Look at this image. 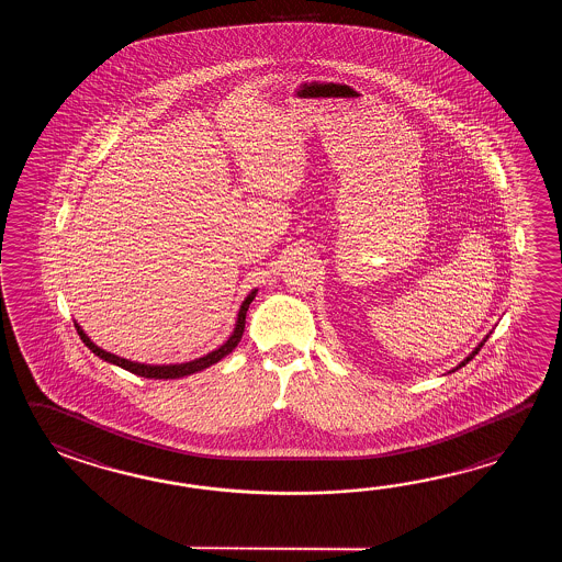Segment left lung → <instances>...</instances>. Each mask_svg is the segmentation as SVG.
Listing matches in <instances>:
<instances>
[{"instance_id": "1", "label": "left lung", "mask_w": 562, "mask_h": 562, "mask_svg": "<svg viewBox=\"0 0 562 562\" xmlns=\"http://www.w3.org/2000/svg\"><path fill=\"white\" fill-rule=\"evenodd\" d=\"M486 339H488V335H486V337H484V339H482V341H480V344H477V346L474 347V349H472V353H470V356H468V358L464 359V361H460V363H458V366H456L454 370H452V371L460 370V368H464V366H467L468 361H470V359L474 358V356H476L477 351H480V347H482V346H484V344H486ZM452 371H450V373H452Z\"/></svg>"}]
</instances>
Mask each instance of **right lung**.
<instances>
[{
    "label": "right lung",
    "instance_id": "add662e5",
    "mask_svg": "<svg viewBox=\"0 0 562 562\" xmlns=\"http://www.w3.org/2000/svg\"><path fill=\"white\" fill-rule=\"evenodd\" d=\"M257 291H259V289H252L251 293L240 303L235 329H233V334L228 335L227 341H225L223 346L216 347L215 351L203 356V358L184 361V363L150 366V363H140V361H131V359L120 358V356H114V353H110L106 349L95 346L94 341L86 335L85 329H82L78 323H74V325H76L78 335H80V339L85 341L86 347H88L94 356L104 359L108 363L119 366L122 370L136 373V375H140V378H150V380H179V378H184V375H191V373H196V371H203L206 370V368H211V366H215L216 361L227 358L228 353H231L235 347L239 346L240 337H243V331H245V317H247V311H249V305H251L252 299L257 295Z\"/></svg>",
    "mask_w": 562,
    "mask_h": 562
}]
</instances>
